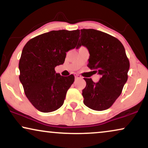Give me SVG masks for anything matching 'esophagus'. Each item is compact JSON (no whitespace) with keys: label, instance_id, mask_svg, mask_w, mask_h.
<instances>
[{"label":"esophagus","instance_id":"34e87169","mask_svg":"<svg viewBox=\"0 0 148 148\" xmlns=\"http://www.w3.org/2000/svg\"><path fill=\"white\" fill-rule=\"evenodd\" d=\"M75 79H79L82 77H81V75H78V74H75Z\"/></svg>","mask_w":148,"mask_h":148}]
</instances>
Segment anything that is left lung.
Instances as JSON below:
<instances>
[{
	"label": "left lung",
	"mask_w": 148,
	"mask_h": 148,
	"mask_svg": "<svg viewBox=\"0 0 148 148\" xmlns=\"http://www.w3.org/2000/svg\"><path fill=\"white\" fill-rule=\"evenodd\" d=\"M77 48L84 46L90 58L88 66L101 77L98 83L84 78L86 87L82 91L84 103L94 110L110 108L122 92L128 79L129 60L122 43L113 36L94 29L79 30Z\"/></svg>",
	"instance_id": "obj_1"
}]
</instances>
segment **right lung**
I'll list each match as a JSON object with an SVG mask.
<instances>
[{"instance_id":"1","label":"right lung","mask_w":148,"mask_h":148,"mask_svg":"<svg viewBox=\"0 0 148 148\" xmlns=\"http://www.w3.org/2000/svg\"><path fill=\"white\" fill-rule=\"evenodd\" d=\"M79 30H58L29 40L19 60V80L29 102L40 112H50L63 104L73 84V75L63 77L54 69L64 63L66 52L76 47Z\"/></svg>"}]
</instances>
